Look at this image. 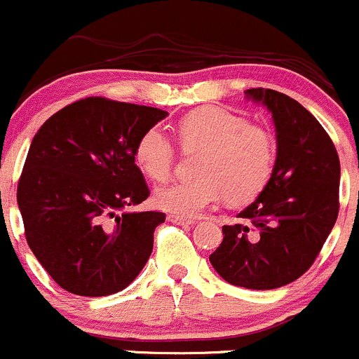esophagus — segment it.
<instances>
[{"mask_svg":"<svg viewBox=\"0 0 359 359\" xmlns=\"http://www.w3.org/2000/svg\"><path fill=\"white\" fill-rule=\"evenodd\" d=\"M168 219H169V222H171V223H175V225H181V226L194 225V219L183 218V216H180V215H169Z\"/></svg>","mask_w":359,"mask_h":359,"instance_id":"1","label":"esophagus"}]
</instances>
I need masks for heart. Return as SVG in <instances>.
<instances>
[{"label": "heart", "instance_id": "1", "mask_svg": "<svg viewBox=\"0 0 359 359\" xmlns=\"http://www.w3.org/2000/svg\"><path fill=\"white\" fill-rule=\"evenodd\" d=\"M184 148H202L197 175L201 178L175 181L155 191V204L180 216H198L219 202L243 204L260 194L276 157L274 137L265 127L219 108H201L178 126ZM176 148L162 127H151L140 137L136 162L154 181L171 176Z\"/></svg>", "mask_w": 359, "mask_h": 359}]
</instances>
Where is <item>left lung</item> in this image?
<instances>
[{
	"mask_svg": "<svg viewBox=\"0 0 359 359\" xmlns=\"http://www.w3.org/2000/svg\"><path fill=\"white\" fill-rule=\"evenodd\" d=\"M248 99L272 113L278 155L257 198L223 225L209 262L233 286L274 290L314 264L339 216L340 162L321 123L290 95L250 88Z\"/></svg>",
	"mask_w": 359,
	"mask_h": 359,
	"instance_id": "left-lung-1",
	"label": "left lung"
}]
</instances>
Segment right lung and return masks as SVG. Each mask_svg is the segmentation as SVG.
<instances>
[{"label":"right lung","instance_id":"1","mask_svg":"<svg viewBox=\"0 0 359 359\" xmlns=\"http://www.w3.org/2000/svg\"><path fill=\"white\" fill-rule=\"evenodd\" d=\"M168 111L87 97L33 137L17 187L26 239L50 278L80 297L122 292L154 250L164 212H129L150 190L136 165L140 137Z\"/></svg>","mask_w":359,"mask_h":359}]
</instances>
